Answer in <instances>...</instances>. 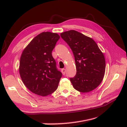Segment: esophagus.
<instances>
[{"label":"esophagus","mask_w":127,"mask_h":127,"mask_svg":"<svg viewBox=\"0 0 127 127\" xmlns=\"http://www.w3.org/2000/svg\"><path fill=\"white\" fill-rule=\"evenodd\" d=\"M66 69H63L62 70H61V72H62V73H63V74L64 75L65 74H66Z\"/></svg>","instance_id":"esophagus-1"}]
</instances>
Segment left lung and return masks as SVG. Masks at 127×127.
<instances>
[{"mask_svg": "<svg viewBox=\"0 0 127 127\" xmlns=\"http://www.w3.org/2000/svg\"><path fill=\"white\" fill-rule=\"evenodd\" d=\"M74 54L76 74L70 78L73 87L82 93L94 90L102 82L105 74V60L96 42L75 30L61 33Z\"/></svg>", "mask_w": 127, "mask_h": 127, "instance_id": "1", "label": "left lung"}]
</instances>
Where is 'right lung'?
<instances>
[{
  "label": "right lung",
  "instance_id": "1",
  "mask_svg": "<svg viewBox=\"0 0 127 127\" xmlns=\"http://www.w3.org/2000/svg\"><path fill=\"white\" fill-rule=\"evenodd\" d=\"M59 39L57 33L42 32L22 52L20 74L24 85L34 94L45 96L57 89L63 74L57 68L52 51Z\"/></svg>",
  "mask_w": 127,
  "mask_h": 127
}]
</instances>
